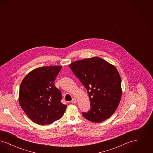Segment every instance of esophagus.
I'll list each match as a JSON object with an SVG mask.
<instances>
[{
	"label": "esophagus",
	"mask_w": 153,
	"mask_h": 153,
	"mask_svg": "<svg viewBox=\"0 0 153 153\" xmlns=\"http://www.w3.org/2000/svg\"><path fill=\"white\" fill-rule=\"evenodd\" d=\"M72 103H73V104H75V103H76V102H77V100H76V99L75 98V97H74L72 99Z\"/></svg>",
	"instance_id": "obj_1"
}]
</instances>
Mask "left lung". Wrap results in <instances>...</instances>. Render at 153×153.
<instances>
[{
	"mask_svg": "<svg viewBox=\"0 0 153 153\" xmlns=\"http://www.w3.org/2000/svg\"><path fill=\"white\" fill-rule=\"evenodd\" d=\"M87 90L91 109L82 112L88 120L100 123L111 117L122 97L121 78L115 66L98 57L85 58L69 65Z\"/></svg>",
	"mask_w": 153,
	"mask_h": 153,
	"instance_id": "obj_1",
	"label": "left lung"
}]
</instances>
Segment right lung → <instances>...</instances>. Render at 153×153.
Wrapping results in <instances>:
<instances>
[{"instance_id":"1","label":"right lung","mask_w":153,"mask_h":153,"mask_svg":"<svg viewBox=\"0 0 153 153\" xmlns=\"http://www.w3.org/2000/svg\"><path fill=\"white\" fill-rule=\"evenodd\" d=\"M62 66L36 68L22 80L19 102L22 109L34 123L44 126L53 123L63 116L67 106L61 102V92L54 81Z\"/></svg>"}]
</instances>
